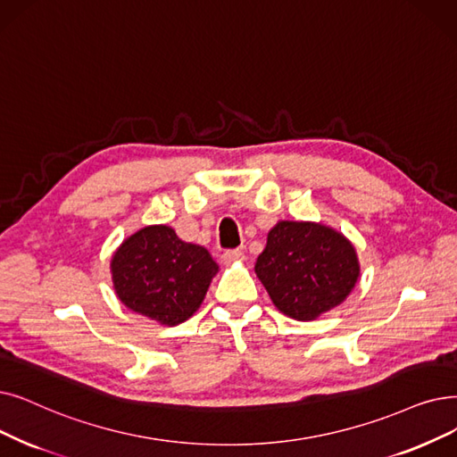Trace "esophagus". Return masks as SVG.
Returning <instances> with one entry per match:
<instances>
[{
  "mask_svg": "<svg viewBox=\"0 0 457 457\" xmlns=\"http://www.w3.org/2000/svg\"><path fill=\"white\" fill-rule=\"evenodd\" d=\"M245 257V252L241 250V248H233V250H226L224 253H222V260H224V263H233V262H239V260H243Z\"/></svg>",
  "mask_w": 457,
  "mask_h": 457,
  "instance_id": "esophagus-1",
  "label": "esophagus"
}]
</instances>
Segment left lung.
Returning a JSON list of instances; mask_svg holds the SVG:
<instances>
[{
  "mask_svg": "<svg viewBox=\"0 0 457 457\" xmlns=\"http://www.w3.org/2000/svg\"><path fill=\"white\" fill-rule=\"evenodd\" d=\"M272 304L296 321H312L342 304L361 276L347 237L317 222H278L255 262Z\"/></svg>",
  "mask_w": 457,
  "mask_h": 457,
  "instance_id": "1",
  "label": "left lung"
}]
</instances>
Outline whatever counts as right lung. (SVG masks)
Returning a JSON list of instances; mask_svg holds the SVG:
<instances>
[{
    "label": "right lung",
    "instance_id": "obj_1",
    "mask_svg": "<svg viewBox=\"0 0 457 457\" xmlns=\"http://www.w3.org/2000/svg\"><path fill=\"white\" fill-rule=\"evenodd\" d=\"M115 295L129 310L175 327L202 306L218 265L209 250L181 241L170 226H145L112 257Z\"/></svg>",
    "mask_w": 457,
    "mask_h": 457
}]
</instances>
